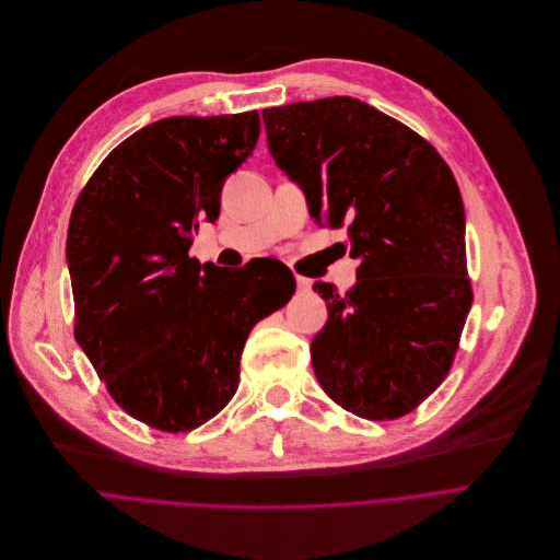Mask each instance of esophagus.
<instances>
[{"mask_svg": "<svg viewBox=\"0 0 560 560\" xmlns=\"http://www.w3.org/2000/svg\"><path fill=\"white\" fill-rule=\"evenodd\" d=\"M295 284H298V291H302V293H304V291H308V289H311V284H313V282H311L308 278H304V276H295Z\"/></svg>", "mask_w": 560, "mask_h": 560, "instance_id": "34e87169", "label": "esophagus"}]
</instances>
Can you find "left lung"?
Here are the masks:
<instances>
[{
	"mask_svg": "<svg viewBox=\"0 0 560 560\" xmlns=\"http://www.w3.org/2000/svg\"><path fill=\"white\" fill-rule=\"evenodd\" d=\"M276 165L315 222H349L358 282H315L328 322L311 342L324 393L366 419H397L448 375L472 306L457 180L417 132L353 96L262 109Z\"/></svg>",
	"mask_w": 560,
	"mask_h": 560,
	"instance_id": "8db88e82",
	"label": "left lung"
}]
</instances>
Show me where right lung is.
<instances>
[{"label": "right lung", "mask_w": 560, "mask_h": 560, "mask_svg": "<svg viewBox=\"0 0 560 560\" xmlns=\"http://www.w3.org/2000/svg\"><path fill=\"white\" fill-rule=\"evenodd\" d=\"M258 135L256 109L161 119L105 156L72 209L74 338L115 401L152 428L187 432L225 408L249 330L295 293L287 267L262 285L254 262L230 271L187 256Z\"/></svg>", "instance_id": "right-lung-1"}]
</instances>
